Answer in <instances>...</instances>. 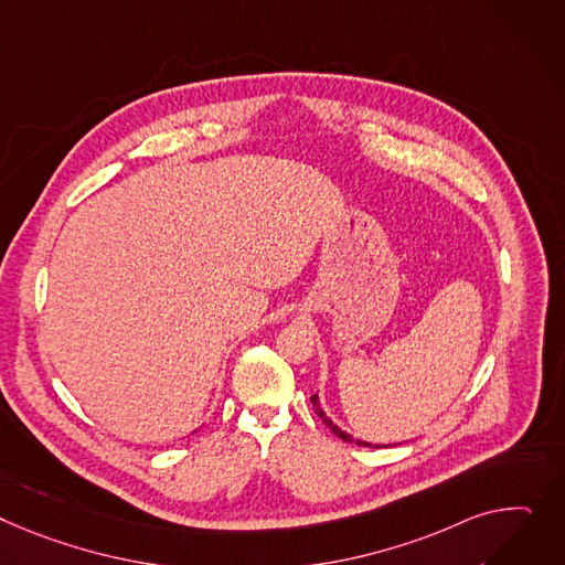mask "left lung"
I'll use <instances>...</instances> for the list:
<instances>
[{
	"mask_svg": "<svg viewBox=\"0 0 565 565\" xmlns=\"http://www.w3.org/2000/svg\"><path fill=\"white\" fill-rule=\"evenodd\" d=\"M311 404H313V408H316V413H318V418L331 429V434H335L338 438H343L345 443H356V445H363V447H382V445H370V443H365V440H354L348 431H343L341 427H338V425H333L331 423V418H327V413L320 408V402H318V395H311ZM388 447V445H386Z\"/></svg>",
	"mask_w": 565,
	"mask_h": 565,
	"instance_id": "obj_1",
	"label": "left lung"
}]
</instances>
